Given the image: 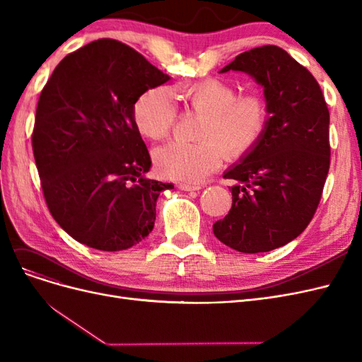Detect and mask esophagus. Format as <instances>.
Listing matches in <instances>:
<instances>
[{"label": "esophagus", "instance_id": "obj_1", "mask_svg": "<svg viewBox=\"0 0 362 362\" xmlns=\"http://www.w3.org/2000/svg\"><path fill=\"white\" fill-rule=\"evenodd\" d=\"M178 189L184 190V192H192V190H199L201 185L198 184H189V182H180Z\"/></svg>", "mask_w": 362, "mask_h": 362}]
</instances>
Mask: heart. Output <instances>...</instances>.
<instances>
[{
  "mask_svg": "<svg viewBox=\"0 0 362 362\" xmlns=\"http://www.w3.org/2000/svg\"><path fill=\"white\" fill-rule=\"evenodd\" d=\"M180 96L204 113L198 131L201 140H172L156 148L154 166L163 178L201 182L222 166L225 152L229 158L243 157L264 134L269 110L258 93L237 96V89L228 81L205 78L182 86ZM175 120L177 107L166 87L145 90L133 104V122L144 137H166Z\"/></svg>",
  "mask_w": 362,
  "mask_h": 362,
  "instance_id": "heart-1",
  "label": "heart"
}]
</instances>
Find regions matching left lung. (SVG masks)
Listing matches in <instances>:
<instances>
[{
    "label": "left lung",
    "mask_w": 362,
    "mask_h": 362,
    "mask_svg": "<svg viewBox=\"0 0 362 362\" xmlns=\"http://www.w3.org/2000/svg\"><path fill=\"white\" fill-rule=\"evenodd\" d=\"M262 87L269 120L257 146L229 166L233 206L214 235L243 254L290 243L308 226L329 172V110L313 74L275 45L249 49L221 69Z\"/></svg>",
    "instance_id": "obj_1"
}]
</instances>
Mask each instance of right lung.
I'll return each instance as SVG.
<instances>
[{
	"mask_svg": "<svg viewBox=\"0 0 362 362\" xmlns=\"http://www.w3.org/2000/svg\"><path fill=\"white\" fill-rule=\"evenodd\" d=\"M170 80L122 42L100 39L64 57L40 93L33 154L47 205L76 242L116 252L154 228L160 192L133 104Z\"/></svg>",
	"mask_w": 362,
	"mask_h": 362,
	"instance_id": "1",
	"label": "right lung"
}]
</instances>
